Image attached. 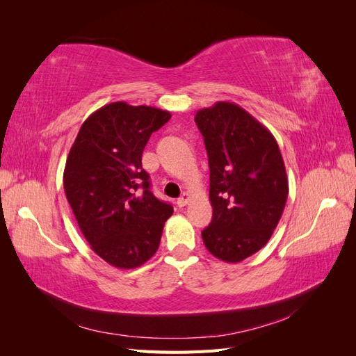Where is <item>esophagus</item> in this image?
<instances>
[{"mask_svg":"<svg viewBox=\"0 0 356 356\" xmlns=\"http://www.w3.org/2000/svg\"><path fill=\"white\" fill-rule=\"evenodd\" d=\"M188 202H190V195H188V193H184V195H182V196L177 200V207H178V208H184Z\"/></svg>","mask_w":356,"mask_h":356,"instance_id":"esophagus-1","label":"esophagus"}]
</instances>
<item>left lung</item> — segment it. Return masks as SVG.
<instances>
[{"label": "left lung", "mask_w": 356, "mask_h": 356, "mask_svg": "<svg viewBox=\"0 0 356 356\" xmlns=\"http://www.w3.org/2000/svg\"><path fill=\"white\" fill-rule=\"evenodd\" d=\"M209 161L212 221L207 250L225 263L251 257L272 238L288 197L281 149L266 126L233 102L196 113Z\"/></svg>", "instance_id": "obj_1"}]
</instances>
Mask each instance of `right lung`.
<instances>
[{
	"instance_id": "right-lung-1",
	"label": "right lung",
	"mask_w": 356,
	"mask_h": 356,
	"mask_svg": "<svg viewBox=\"0 0 356 356\" xmlns=\"http://www.w3.org/2000/svg\"><path fill=\"white\" fill-rule=\"evenodd\" d=\"M169 111L113 102L81 124L67 157L63 188L95 254L117 268L152 258L174 208L149 191L143 152Z\"/></svg>"
}]
</instances>
